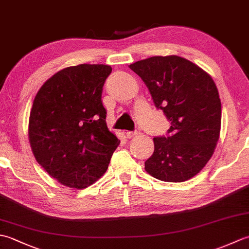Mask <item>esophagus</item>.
<instances>
[{"label":"esophagus","mask_w":249,"mask_h":249,"mask_svg":"<svg viewBox=\"0 0 249 249\" xmlns=\"http://www.w3.org/2000/svg\"><path fill=\"white\" fill-rule=\"evenodd\" d=\"M139 134V131H127L126 133V136H127V138H134V137H136L137 135Z\"/></svg>","instance_id":"esophagus-1"}]
</instances>
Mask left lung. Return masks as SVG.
Listing matches in <instances>:
<instances>
[{
  "label": "left lung",
  "mask_w": 249,
  "mask_h": 249,
  "mask_svg": "<svg viewBox=\"0 0 249 249\" xmlns=\"http://www.w3.org/2000/svg\"><path fill=\"white\" fill-rule=\"evenodd\" d=\"M149 89L155 106L171 122L167 137H156L144 162L150 176L184 182L208 163L219 139L221 103L214 80L178 55L152 56L129 65Z\"/></svg>",
  "instance_id": "1"
}]
</instances>
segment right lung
<instances>
[{
    "label": "right lung",
    "instance_id": "add662e5",
    "mask_svg": "<svg viewBox=\"0 0 249 249\" xmlns=\"http://www.w3.org/2000/svg\"><path fill=\"white\" fill-rule=\"evenodd\" d=\"M109 65L70 66L38 89L29 119L37 162L64 186L87 188L107 171L120 140L108 129L102 103Z\"/></svg>",
    "mask_w": 249,
    "mask_h": 249
}]
</instances>
